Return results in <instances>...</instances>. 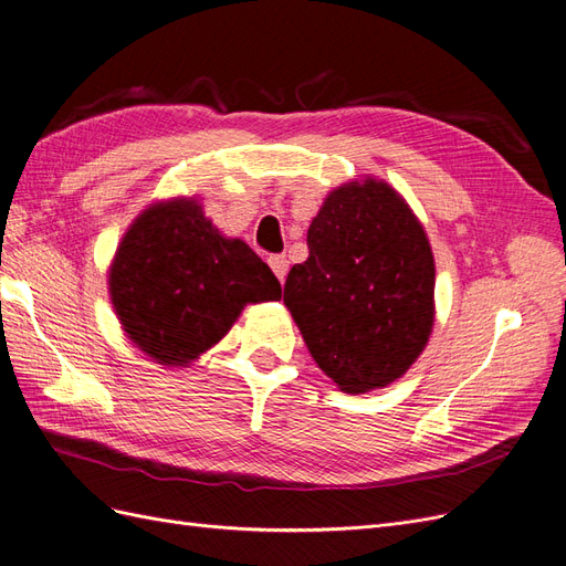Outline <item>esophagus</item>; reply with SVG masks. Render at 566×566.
<instances>
[{
  "mask_svg": "<svg viewBox=\"0 0 566 566\" xmlns=\"http://www.w3.org/2000/svg\"><path fill=\"white\" fill-rule=\"evenodd\" d=\"M268 265L272 268V272H275V277L284 284L286 272H289V261H286V256H270V259H268Z\"/></svg>",
  "mask_w": 566,
  "mask_h": 566,
  "instance_id": "obj_1",
  "label": "esophagus"
}]
</instances>
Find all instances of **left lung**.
<instances>
[{
    "mask_svg": "<svg viewBox=\"0 0 566 566\" xmlns=\"http://www.w3.org/2000/svg\"><path fill=\"white\" fill-rule=\"evenodd\" d=\"M434 261L407 202L382 180L334 190L307 228L284 303L310 355L345 392L386 388L426 348Z\"/></svg>",
    "mask_w": 566,
    "mask_h": 566,
    "instance_id": "obj_1",
    "label": "left lung"
}]
</instances>
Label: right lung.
<instances>
[{
  "mask_svg": "<svg viewBox=\"0 0 566 566\" xmlns=\"http://www.w3.org/2000/svg\"><path fill=\"white\" fill-rule=\"evenodd\" d=\"M124 332L159 364L197 359L247 303L280 301L272 270L242 240H226L195 199L155 205L124 234L111 268Z\"/></svg>",
  "mask_w": 566,
  "mask_h": 566,
  "instance_id": "right-lung-1",
  "label": "right lung"
}]
</instances>
